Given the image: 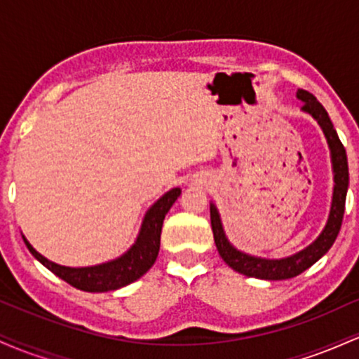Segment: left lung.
Returning a JSON list of instances; mask_svg holds the SVG:
<instances>
[{
  "mask_svg": "<svg viewBox=\"0 0 359 359\" xmlns=\"http://www.w3.org/2000/svg\"><path fill=\"white\" fill-rule=\"evenodd\" d=\"M297 97L304 102L302 109L311 113L312 116L317 119L320 128H323L325 138H327L329 148H331L332 156V168H334V196H332V205L331 214H329L327 224H325L324 231L320 236L302 250L300 253L288 257L283 259H265L250 257V255L241 253L236 248L229 245L228 238H226L224 231H222L219 214H217L216 208L211 205V226L214 234V243L216 248L219 251L221 258L224 259L226 265L231 266L238 273L246 275V277L263 278V280H287L306 271L309 266H312L320 257L327 253L329 248L334 245L337 234H339L341 224H343L344 216V205H346V192H348L349 184V172H348V156H346V150L341 143L339 137H337L334 126H332L331 119L327 116V111L324 106L316 100L307 90L299 89Z\"/></svg>",
  "mask_w": 359,
  "mask_h": 359,
  "instance_id": "obj_1",
  "label": "left lung"
}]
</instances>
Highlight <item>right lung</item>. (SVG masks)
<instances>
[{
	"label": "right lung",
	"mask_w": 359,
	"mask_h": 359,
	"mask_svg": "<svg viewBox=\"0 0 359 359\" xmlns=\"http://www.w3.org/2000/svg\"><path fill=\"white\" fill-rule=\"evenodd\" d=\"M180 196V189H172L165 196L160 197L156 203L151 205L150 211L147 212L145 221L142 224V231L137 243L131 246L128 253L121 258L113 259V262L102 263V265L88 266V269H69V266H60L57 263L48 262L42 255L36 253L34 246L23 238L25 245L30 250V253L47 266L52 273L65 280L69 285L79 288L84 292H108L116 290L128 285V283L138 280L145 275L158 257L160 250V233H162V224L165 219V214L172 204L175 203L177 197Z\"/></svg>",
	"instance_id": "1"
}]
</instances>
